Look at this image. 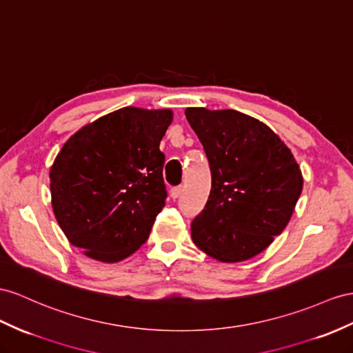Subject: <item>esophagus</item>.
<instances>
[{
	"label": "esophagus",
	"mask_w": 353,
	"mask_h": 353,
	"mask_svg": "<svg viewBox=\"0 0 353 353\" xmlns=\"http://www.w3.org/2000/svg\"><path fill=\"white\" fill-rule=\"evenodd\" d=\"M180 194H182V186H174V188L170 189L171 198H177Z\"/></svg>",
	"instance_id": "1"
}]
</instances>
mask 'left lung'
Returning a JSON list of instances; mask_svg holds the SVG:
<instances>
[{"mask_svg": "<svg viewBox=\"0 0 353 353\" xmlns=\"http://www.w3.org/2000/svg\"><path fill=\"white\" fill-rule=\"evenodd\" d=\"M204 146L212 191L191 225L192 241L221 263H243L265 250L291 221L303 173L291 149L255 117L237 110L188 107Z\"/></svg>", "mask_w": 353, "mask_h": 353, "instance_id": "1", "label": "left lung"}]
</instances>
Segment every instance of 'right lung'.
<instances>
[{"mask_svg":"<svg viewBox=\"0 0 353 353\" xmlns=\"http://www.w3.org/2000/svg\"><path fill=\"white\" fill-rule=\"evenodd\" d=\"M171 108L122 107L86 123L50 167L53 214L71 245L99 263H119L148 240L165 205L159 144Z\"/></svg>","mask_w":353,"mask_h":353,"instance_id":"add662e5","label":"right lung"}]
</instances>
